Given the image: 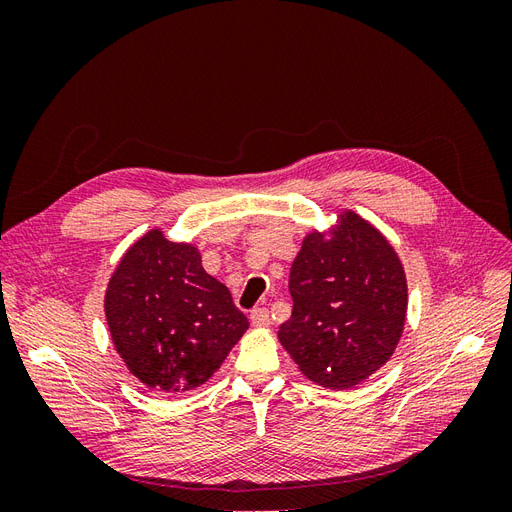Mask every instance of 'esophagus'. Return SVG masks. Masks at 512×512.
I'll use <instances>...</instances> for the list:
<instances>
[{"mask_svg":"<svg viewBox=\"0 0 512 512\" xmlns=\"http://www.w3.org/2000/svg\"><path fill=\"white\" fill-rule=\"evenodd\" d=\"M250 320H252V324H254L256 329H267L269 324H271V316H269V312H267V309H262V307L252 309Z\"/></svg>","mask_w":512,"mask_h":512,"instance_id":"1","label":"esophagus"}]
</instances>
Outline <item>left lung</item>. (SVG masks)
Segmentation results:
<instances>
[{
  "mask_svg": "<svg viewBox=\"0 0 512 512\" xmlns=\"http://www.w3.org/2000/svg\"><path fill=\"white\" fill-rule=\"evenodd\" d=\"M292 316L277 337L303 376L352 389L391 359L404 333L408 282L382 232L350 209L309 230L290 269Z\"/></svg>",
  "mask_w": 512,
  "mask_h": 512,
  "instance_id": "1",
  "label": "left lung"
}]
</instances>
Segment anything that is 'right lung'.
Returning a JSON list of instances; mask_svg holds the SVG:
<instances>
[{"label": "right lung", "mask_w": 512, "mask_h": 512, "mask_svg": "<svg viewBox=\"0 0 512 512\" xmlns=\"http://www.w3.org/2000/svg\"><path fill=\"white\" fill-rule=\"evenodd\" d=\"M104 314L117 354L147 389L192 391L220 369L250 322L203 269L198 247L153 228L121 256Z\"/></svg>", "instance_id": "right-lung-1"}]
</instances>
